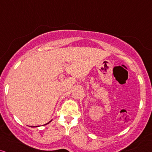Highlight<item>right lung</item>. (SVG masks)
Masks as SVG:
<instances>
[{
    "label": "right lung",
    "instance_id": "add662e5",
    "mask_svg": "<svg viewBox=\"0 0 152 152\" xmlns=\"http://www.w3.org/2000/svg\"><path fill=\"white\" fill-rule=\"evenodd\" d=\"M50 122H51V121H50V122H49V123H46V124H45V125H47V124H48V123H50ZM30 127H31V128H34V127H38V126H30Z\"/></svg>",
    "mask_w": 152,
    "mask_h": 152
}]
</instances>
